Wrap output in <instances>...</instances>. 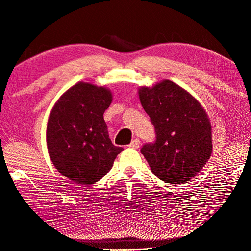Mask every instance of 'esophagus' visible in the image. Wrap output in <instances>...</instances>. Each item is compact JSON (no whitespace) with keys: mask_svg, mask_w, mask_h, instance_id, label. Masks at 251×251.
Returning a JSON list of instances; mask_svg holds the SVG:
<instances>
[{"mask_svg":"<svg viewBox=\"0 0 251 251\" xmlns=\"http://www.w3.org/2000/svg\"><path fill=\"white\" fill-rule=\"evenodd\" d=\"M139 146H140L139 139H134L130 144H128V147L132 148V149H138Z\"/></svg>","mask_w":251,"mask_h":251,"instance_id":"esophagus-1","label":"esophagus"}]
</instances>
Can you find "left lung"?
<instances>
[{"instance_id": "8db88e82", "label": "left lung", "mask_w": 251, "mask_h": 251, "mask_svg": "<svg viewBox=\"0 0 251 251\" xmlns=\"http://www.w3.org/2000/svg\"><path fill=\"white\" fill-rule=\"evenodd\" d=\"M139 100L155 126L156 140L141 154L165 183H186L211 156V125L200 102L186 90L165 79L141 87Z\"/></svg>"}]
</instances>
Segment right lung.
Instances as JSON below:
<instances>
[{
  "mask_svg": "<svg viewBox=\"0 0 251 251\" xmlns=\"http://www.w3.org/2000/svg\"><path fill=\"white\" fill-rule=\"evenodd\" d=\"M111 91L79 81L59 97L47 124L48 153L55 169L78 184L100 181L123 148L109 138L103 113Z\"/></svg>",
  "mask_w": 251,
  "mask_h": 251,
  "instance_id": "obj_1",
  "label": "right lung"
}]
</instances>
